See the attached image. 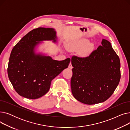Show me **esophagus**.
Returning a JSON list of instances; mask_svg holds the SVG:
<instances>
[{
  "instance_id": "34e87169",
  "label": "esophagus",
  "mask_w": 130,
  "mask_h": 130,
  "mask_svg": "<svg viewBox=\"0 0 130 130\" xmlns=\"http://www.w3.org/2000/svg\"><path fill=\"white\" fill-rule=\"evenodd\" d=\"M69 69H73V66H72L71 63H70V64H69Z\"/></svg>"
}]
</instances>
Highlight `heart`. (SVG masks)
Here are the masks:
<instances>
[{"mask_svg":"<svg viewBox=\"0 0 130 130\" xmlns=\"http://www.w3.org/2000/svg\"><path fill=\"white\" fill-rule=\"evenodd\" d=\"M94 44L89 43V40L87 39L74 41L66 45L67 49L70 51L76 52L81 49L78 53L81 56H85L89 54L94 48Z\"/></svg>","mask_w":130,"mask_h":130,"instance_id":"1","label":"heart"}]
</instances>
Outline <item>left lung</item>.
Here are the masks:
<instances>
[{"instance_id": "1", "label": "left lung", "mask_w": 130, "mask_h": 130, "mask_svg": "<svg viewBox=\"0 0 130 130\" xmlns=\"http://www.w3.org/2000/svg\"><path fill=\"white\" fill-rule=\"evenodd\" d=\"M102 45L85 58L73 56L72 93L85 104L102 103L113 94L121 78L120 60L111 44L103 39Z\"/></svg>"}]
</instances>
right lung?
<instances>
[{"label":"right lung","mask_w":130,"mask_h":130,"mask_svg":"<svg viewBox=\"0 0 130 130\" xmlns=\"http://www.w3.org/2000/svg\"><path fill=\"white\" fill-rule=\"evenodd\" d=\"M57 43L55 29H34L24 36L11 51L8 66L9 80L16 92L29 99L43 96L49 91L52 79L67 69L70 58L54 60L37 52L43 41Z\"/></svg>","instance_id":"add662e5"}]
</instances>
